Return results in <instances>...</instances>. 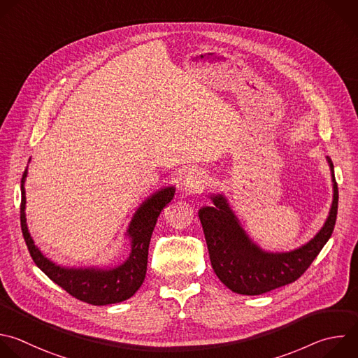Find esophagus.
Returning a JSON list of instances; mask_svg holds the SVG:
<instances>
[{"instance_id":"esophagus-1","label":"esophagus","mask_w":358,"mask_h":358,"mask_svg":"<svg viewBox=\"0 0 358 358\" xmlns=\"http://www.w3.org/2000/svg\"><path fill=\"white\" fill-rule=\"evenodd\" d=\"M184 187L188 192H198L203 188V181L196 171H189L184 177Z\"/></svg>"}]
</instances>
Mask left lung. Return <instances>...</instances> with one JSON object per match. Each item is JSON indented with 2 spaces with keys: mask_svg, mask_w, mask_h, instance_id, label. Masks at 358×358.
I'll return each instance as SVG.
<instances>
[{
  "mask_svg": "<svg viewBox=\"0 0 358 358\" xmlns=\"http://www.w3.org/2000/svg\"><path fill=\"white\" fill-rule=\"evenodd\" d=\"M333 181V202L319 233L299 249L287 253H270L252 242L239 219L222 195H210L213 206H203L198 215L202 223L212 268L217 278L233 292L260 295L296 281L312 264L333 233L338 189L333 163L326 157Z\"/></svg>",
  "mask_w": 358,
  "mask_h": 358,
  "instance_id": "1",
  "label": "left lung"
}]
</instances>
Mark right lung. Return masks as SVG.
<instances>
[{"mask_svg":"<svg viewBox=\"0 0 358 358\" xmlns=\"http://www.w3.org/2000/svg\"><path fill=\"white\" fill-rule=\"evenodd\" d=\"M27 174L28 170L24 171L21 180V229L35 264L71 296L91 305L117 303L134 296L146 277L149 245L156 222L162 210L171 202L176 188L167 187L155 192L135 212L127 231L131 237V255L124 264L113 268H67L46 259L28 231L24 188Z\"/></svg>","mask_w":358,"mask_h":358,"instance_id":"1","label":"right lung"}]
</instances>
